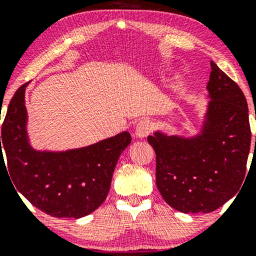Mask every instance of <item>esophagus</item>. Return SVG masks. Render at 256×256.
Returning <instances> with one entry per match:
<instances>
[{
  "mask_svg": "<svg viewBox=\"0 0 256 256\" xmlns=\"http://www.w3.org/2000/svg\"><path fill=\"white\" fill-rule=\"evenodd\" d=\"M152 130V125L150 122L148 120H142L136 126V131H134V134H136L137 138H146L150 134Z\"/></svg>",
  "mask_w": 256,
  "mask_h": 256,
  "instance_id": "34e87169",
  "label": "esophagus"
}]
</instances>
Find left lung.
I'll return each instance as SVG.
<instances>
[{
    "label": "left lung",
    "mask_w": 256,
    "mask_h": 256,
    "mask_svg": "<svg viewBox=\"0 0 256 256\" xmlns=\"http://www.w3.org/2000/svg\"><path fill=\"white\" fill-rule=\"evenodd\" d=\"M210 101L192 136L158 130L148 136L156 154V186L182 213H210L234 198L244 180L250 150L248 104L240 86L210 61Z\"/></svg>",
    "instance_id": "8db88e82"
}]
</instances>
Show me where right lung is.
Here are the masks:
<instances>
[{
    "mask_svg": "<svg viewBox=\"0 0 256 256\" xmlns=\"http://www.w3.org/2000/svg\"><path fill=\"white\" fill-rule=\"evenodd\" d=\"M28 85L16 91L8 106L0 136V164H4V149L14 189L38 210L56 218H83L107 198L118 158L131 143L130 134L120 132L66 150L34 148L28 132Z\"/></svg>",
    "mask_w": 256,
    "mask_h": 256,
    "instance_id": "obj_1",
    "label": "right lung"
}]
</instances>
